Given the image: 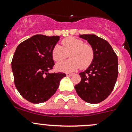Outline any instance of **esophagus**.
Wrapping results in <instances>:
<instances>
[{"label":"esophagus","instance_id":"1","mask_svg":"<svg viewBox=\"0 0 132 132\" xmlns=\"http://www.w3.org/2000/svg\"><path fill=\"white\" fill-rule=\"evenodd\" d=\"M71 75H73V73H66V76H68V77H70Z\"/></svg>","mask_w":132,"mask_h":132}]
</instances>
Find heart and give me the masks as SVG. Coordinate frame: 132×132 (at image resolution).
Listing matches in <instances>:
<instances>
[{"label": "heart", "instance_id": "b5f03b06", "mask_svg": "<svg viewBox=\"0 0 132 132\" xmlns=\"http://www.w3.org/2000/svg\"><path fill=\"white\" fill-rule=\"evenodd\" d=\"M62 46L56 45L52 50L53 59L56 62L62 61L70 55L71 59L59 62L56 68L63 72H71L80 67L85 69L93 62L94 57V48L89 43L74 37H68L61 41Z\"/></svg>", "mask_w": 132, "mask_h": 132}]
</instances>
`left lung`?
Instances as JSON below:
<instances>
[{"instance_id": "obj_1", "label": "left lung", "mask_w": 132, "mask_h": 132, "mask_svg": "<svg viewBox=\"0 0 132 132\" xmlns=\"http://www.w3.org/2000/svg\"><path fill=\"white\" fill-rule=\"evenodd\" d=\"M94 48V57L89 67L80 73L81 81L75 86L78 95L89 103L102 102L114 89L118 76V59L110 44L94 34H82Z\"/></svg>"}]
</instances>
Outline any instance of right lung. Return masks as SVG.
I'll return each instance as SVG.
<instances>
[{
	"label": "right lung",
	"mask_w": 132,
	"mask_h": 132,
	"mask_svg": "<svg viewBox=\"0 0 132 132\" xmlns=\"http://www.w3.org/2000/svg\"><path fill=\"white\" fill-rule=\"evenodd\" d=\"M59 36L37 34L17 46L11 62L14 82L23 98L33 103L47 101L56 92L64 73H49L54 62L52 50Z\"/></svg>",
	"instance_id": "obj_1"
}]
</instances>
